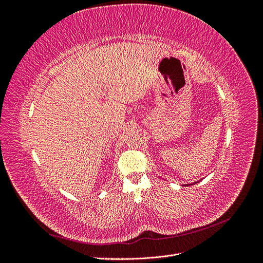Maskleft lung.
<instances>
[{
    "label": "left lung",
    "mask_w": 263,
    "mask_h": 263,
    "mask_svg": "<svg viewBox=\"0 0 263 263\" xmlns=\"http://www.w3.org/2000/svg\"><path fill=\"white\" fill-rule=\"evenodd\" d=\"M195 183H197V182H194V183H191V184H185V186H187V185H193V184H195Z\"/></svg>",
    "instance_id": "1"
}]
</instances>
